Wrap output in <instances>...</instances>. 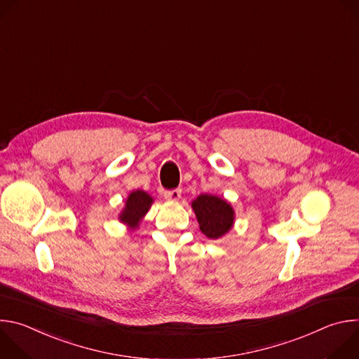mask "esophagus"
Returning a JSON list of instances; mask_svg holds the SVG:
<instances>
[{"label":"esophagus","mask_w":359,"mask_h":359,"mask_svg":"<svg viewBox=\"0 0 359 359\" xmlns=\"http://www.w3.org/2000/svg\"><path fill=\"white\" fill-rule=\"evenodd\" d=\"M180 194H182V190H180V189L166 190V191H165V198H166V200H170V201H176V200L180 198Z\"/></svg>","instance_id":"34e87169"}]
</instances>
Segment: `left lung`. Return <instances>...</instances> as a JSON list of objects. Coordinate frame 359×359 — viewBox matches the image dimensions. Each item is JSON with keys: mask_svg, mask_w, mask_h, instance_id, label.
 Returning <instances> with one entry per match:
<instances>
[{"mask_svg": "<svg viewBox=\"0 0 359 359\" xmlns=\"http://www.w3.org/2000/svg\"><path fill=\"white\" fill-rule=\"evenodd\" d=\"M191 208L196 213L201 233L213 240L224 236L233 226L234 212L230 204L212 194H200Z\"/></svg>", "mask_w": 359, "mask_h": 359, "instance_id": "1", "label": "left lung"}]
</instances>
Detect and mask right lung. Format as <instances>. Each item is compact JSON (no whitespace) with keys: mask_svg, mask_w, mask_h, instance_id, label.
Segmentation results:
<instances>
[{"mask_svg":"<svg viewBox=\"0 0 359 359\" xmlns=\"http://www.w3.org/2000/svg\"><path fill=\"white\" fill-rule=\"evenodd\" d=\"M153 198L143 190L132 191L126 200V208L121 215V220L129 224L132 229L137 227V223L143 215L149 210Z\"/></svg>","mask_w":359,"mask_h":359,"instance_id":"right-lung-1","label":"right lung"}]
</instances>
